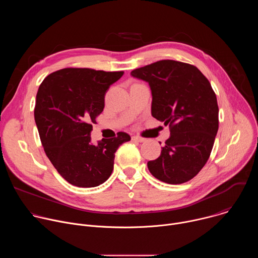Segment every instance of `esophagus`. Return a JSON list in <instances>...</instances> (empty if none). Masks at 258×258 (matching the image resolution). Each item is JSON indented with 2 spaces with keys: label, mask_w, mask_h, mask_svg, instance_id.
I'll list each match as a JSON object with an SVG mask.
<instances>
[{
  "label": "esophagus",
  "mask_w": 258,
  "mask_h": 258,
  "mask_svg": "<svg viewBox=\"0 0 258 258\" xmlns=\"http://www.w3.org/2000/svg\"><path fill=\"white\" fill-rule=\"evenodd\" d=\"M132 140H133L134 142H138V143H143V142L146 141V139L141 138V137H139V136H134V137L132 138Z\"/></svg>",
  "instance_id": "34e87169"
}]
</instances>
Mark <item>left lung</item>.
Instances as JSON below:
<instances>
[{
    "label": "left lung",
    "mask_w": 258,
    "mask_h": 258,
    "mask_svg": "<svg viewBox=\"0 0 258 258\" xmlns=\"http://www.w3.org/2000/svg\"><path fill=\"white\" fill-rule=\"evenodd\" d=\"M131 76L149 84L152 116L170 127L160 156L147 163L149 171L170 185L192 179L207 162L218 130L210 83L197 67L174 60L135 69Z\"/></svg>",
    "instance_id": "left-lung-1"
}]
</instances>
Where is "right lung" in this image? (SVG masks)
Here are the masks:
<instances>
[{"mask_svg":"<svg viewBox=\"0 0 258 258\" xmlns=\"http://www.w3.org/2000/svg\"><path fill=\"white\" fill-rule=\"evenodd\" d=\"M122 76L123 71L64 68L51 73L39 88L34 120L44 150L73 186L93 188L106 181L112 173L118 147L131 140L123 132L97 144L91 139L109 87Z\"/></svg>","mask_w":258,"mask_h":258,"instance_id":"add662e5","label":"right lung"}]
</instances>
